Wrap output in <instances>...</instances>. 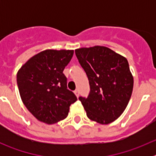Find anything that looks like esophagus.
Returning a JSON list of instances; mask_svg holds the SVG:
<instances>
[{"mask_svg":"<svg viewBox=\"0 0 156 156\" xmlns=\"http://www.w3.org/2000/svg\"><path fill=\"white\" fill-rule=\"evenodd\" d=\"M74 93H75V94L76 95V97H77V98L79 97V94H79V90H76L75 91H74Z\"/></svg>","mask_w":156,"mask_h":156,"instance_id":"1","label":"esophagus"}]
</instances>
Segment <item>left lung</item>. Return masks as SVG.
<instances>
[{
  "instance_id": "left-lung-1",
  "label": "left lung",
  "mask_w": 156,
  "mask_h": 156,
  "mask_svg": "<svg viewBox=\"0 0 156 156\" xmlns=\"http://www.w3.org/2000/svg\"><path fill=\"white\" fill-rule=\"evenodd\" d=\"M75 53L90 84L87 98H79L87 115L101 124L113 122L126 108L133 91L127 60L102 46L79 48Z\"/></svg>"
}]
</instances>
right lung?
<instances>
[{
	"label": "right lung",
	"mask_w": 156,
	"mask_h": 156,
	"mask_svg": "<svg viewBox=\"0 0 156 156\" xmlns=\"http://www.w3.org/2000/svg\"><path fill=\"white\" fill-rule=\"evenodd\" d=\"M73 51L46 50L25 63L17 73V84L23 104L38 120L53 124L66 119L69 106L77 100L67 89L65 67Z\"/></svg>",
	"instance_id": "1"
}]
</instances>
